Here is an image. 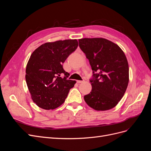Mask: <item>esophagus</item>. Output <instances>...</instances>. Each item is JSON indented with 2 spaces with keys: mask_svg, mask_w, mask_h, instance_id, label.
Here are the masks:
<instances>
[{
  "mask_svg": "<svg viewBox=\"0 0 151 151\" xmlns=\"http://www.w3.org/2000/svg\"><path fill=\"white\" fill-rule=\"evenodd\" d=\"M77 83L80 84V83H84V80H83V81H77Z\"/></svg>",
  "mask_w": 151,
  "mask_h": 151,
  "instance_id": "esophagus-1",
  "label": "esophagus"
}]
</instances>
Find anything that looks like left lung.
<instances>
[{
  "mask_svg": "<svg viewBox=\"0 0 151 151\" xmlns=\"http://www.w3.org/2000/svg\"><path fill=\"white\" fill-rule=\"evenodd\" d=\"M79 47L88 59L93 73L92 90L84 96L86 103L97 111L115 107L124 95L129 81V68L120 47L102 38L79 40Z\"/></svg>",
  "mask_w": 151,
  "mask_h": 151,
  "instance_id": "left-lung-1",
  "label": "left lung"
}]
</instances>
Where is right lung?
<instances>
[{"label":"right lung","instance_id":"right-lung-1","mask_svg":"<svg viewBox=\"0 0 151 151\" xmlns=\"http://www.w3.org/2000/svg\"><path fill=\"white\" fill-rule=\"evenodd\" d=\"M78 47L77 40L45 43L31 54L26 68V81L31 96L38 106L54 109L64 103L76 81L63 68L69 55Z\"/></svg>","mask_w":151,"mask_h":151}]
</instances>
